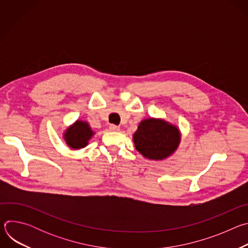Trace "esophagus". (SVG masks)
<instances>
[{"label": "esophagus", "mask_w": 248, "mask_h": 248, "mask_svg": "<svg viewBox=\"0 0 248 248\" xmlns=\"http://www.w3.org/2000/svg\"><path fill=\"white\" fill-rule=\"evenodd\" d=\"M109 128H110L111 131H119L120 130V127L118 125H115V124H110Z\"/></svg>", "instance_id": "obj_1"}]
</instances>
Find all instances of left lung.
Returning <instances> with one entry per match:
<instances>
[{"mask_svg": "<svg viewBox=\"0 0 248 248\" xmlns=\"http://www.w3.org/2000/svg\"><path fill=\"white\" fill-rule=\"evenodd\" d=\"M136 150L147 159L163 160L170 156L181 142V132L175 125L161 119L141 122L133 134Z\"/></svg>", "mask_w": 248, "mask_h": 248, "instance_id": "obj_1", "label": "left lung"}]
</instances>
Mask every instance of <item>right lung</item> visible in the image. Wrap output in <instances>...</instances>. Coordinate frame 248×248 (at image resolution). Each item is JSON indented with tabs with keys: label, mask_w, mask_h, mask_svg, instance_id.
<instances>
[{
	"label": "right lung",
	"mask_w": 248,
	"mask_h": 248,
	"mask_svg": "<svg viewBox=\"0 0 248 248\" xmlns=\"http://www.w3.org/2000/svg\"><path fill=\"white\" fill-rule=\"evenodd\" d=\"M93 134L94 132L88 123L77 121L74 124L66 128L63 133V139L69 148L80 149L84 148L88 144V141Z\"/></svg>",
	"instance_id": "right-lung-1"
}]
</instances>
